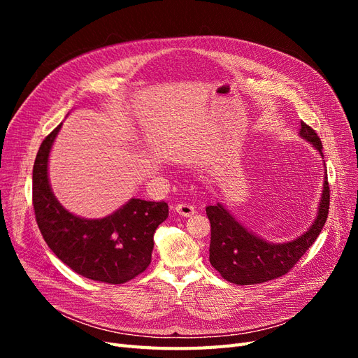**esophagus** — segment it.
<instances>
[{
  "instance_id": "1",
  "label": "esophagus",
  "mask_w": 358,
  "mask_h": 358,
  "mask_svg": "<svg viewBox=\"0 0 358 358\" xmlns=\"http://www.w3.org/2000/svg\"><path fill=\"white\" fill-rule=\"evenodd\" d=\"M175 210L182 215V216H191L196 213V209H194L192 204H188V203H179L175 206Z\"/></svg>"
}]
</instances>
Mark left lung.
Returning a JSON list of instances; mask_svg holds the SVG:
<instances>
[{
	"instance_id": "left-lung-1",
	"label": "left lung",
	"mask_w": 358,
	"mask_h": 358,
	"mask_svg": "<svg viewBox=\"0 0 358 358\" xmlns=\"http://www.w3.org/2000/svg\"><path fill=\"white\" fill-rule=\"evenodd\" d=\"M299 134L308 140L322 157V143L315 129L301 121ZM329 206L330 188L327 176H324L315 221L312 222L308 231L285 243H270L246 230L221 203L208 206L206 213L210 221V264L225 280L237 285L262 284L282 276L294 267L301 255L317 241L326 224Z\"/></svg>"
}]
</instances>
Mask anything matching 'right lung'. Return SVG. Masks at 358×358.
<instances>
[{
    "mask_svg": "<svg viewBox=\"0 0 358 358\" xmlns=\"http://www.w3.org/2000/svg\"><path fill=\"white\" fill-rule=\"evenodd\" d=\"M61 124L43 140L32 169V204L36 221L64 264L85 278L104 284H124L150 264L154 233L169 216L166 201L131 199L101 220L70 213L53 196L48 161Z\"/></svg>",
    "mask_w": 358,
    "mask_h": 358,
    "instance_id": "obj_1",
    "label": "right lung"
}]
</instances>
